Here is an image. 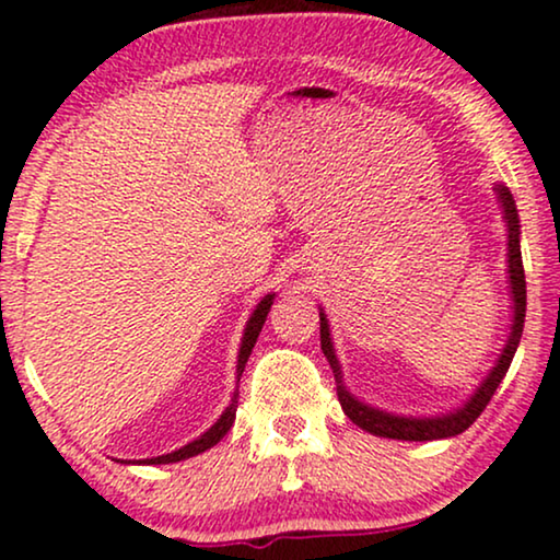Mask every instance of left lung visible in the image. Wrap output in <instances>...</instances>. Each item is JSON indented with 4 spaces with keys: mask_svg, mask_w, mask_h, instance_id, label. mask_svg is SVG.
<instances>
[{
    "mask_svg": "<svg viewBox=\"0 0 560 560\" xmlns=\"http://www.w3.org/2000/svg\"><path fill=\"white\" fill-rule=\"evenodd\" d=\"M499 199L503 207V218H506L509 225V275H512V299H514V324L512 335H509L506 348L499 358V363L493 365V371L488 374L486 382L480 384V389L470 397V402L459 407L457 412H448V416L441 418H399L389 416V412L374 410V407L358 402V399L350 395L342 386V374L340 363H337L332 337H329V324L327 316L319 314V335H322V350L327 355L329 365H332L335 384H337V399H340L345 416L363 431L374 433V436L382 439H397V441H433V439H448L457 436V433L467 431L475 420L480 418V412L486 410V405L491 402V397L499 389L501 378L506 376L509 365H512V358L516 353V345L522 340L524 329V312H527V282H524V267H522V252H520V215H516V205L512 191L506 186H499Z\"/></svg>",
    "mask_w": 560,
    "mask_h": 560,
    "instance_id": "8db88e82",
    "label": "left lung"
}]
</instances>
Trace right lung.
Listing matches in <instances>:
<instances>
[{
    "label": "right lung",
    "instance_id": "right-lung-1",
    "mask_svg": "<svg viewBox=\"0 0 560 560\" xmlns=\"http://www.w3.org/2000/svg\"><path fill=\"white\" fill-rule=\"evenodd\" d=\"M269 306H272V295H265V299L259 301L257 312L252 314V319H248V324H246L244 340H241L238 365H236V374H238V378H241V374H244V365H246V361H248V355H252V348H254V342H257V337H259V332H261V327H265L267 314H269ZM236 399H238V397L233 395L231 405L225 407V412H223V416H220L218 423L212 425L210 431H205L202 436H199L197 441H191V444L182 446V448H178V452L163 454V457L144 459V462H148V465H168V462H182V459H189V457H195V454H202V452H207V448H210V446H215L218 441L223 439L228 431H231L233 420H236V407H238Z\"/></svg>",
    "mask_w": 560,
    "mask_h": 560
}]
</instances>
